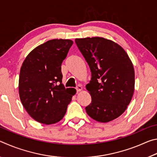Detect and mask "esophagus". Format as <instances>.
Returning a JSON list of instances; mask_svg holds the SVG:
<instances>
[{"label":"esophagus","instance_id":"1","mask_svg":"<svg viewBox=\"0 0 157 157\" xmlns=\"http://www.w3.org/2000/svg\"><path fill=\"white\" fill-rule=\"evenodd\" d=\"M82 87L81 85H78V86L76 87L77 92H79V91H82Z\"/></svg>","mask_w":157,"mask_h":157}]
</instances>
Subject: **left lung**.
<instances>
[{
  "label": "left lung",
  "mask_w": 157,
  "mask_h": 157,
  "mask_svg": "<svg viewBox=\"0 0 157 157\" xmlns=\"http://www.w3.org/2000/svg\"><path fill=\"white\" fill-rule=\"evenodd\" d=\"M75 43L91 72L86 86L91 96L86 113L100 123L113 121L124 113L134 94L132 61L120 45L103 37L75 39Z\"/></svg>",
  "instance_id": "left-lung-1"
}]
</instances>
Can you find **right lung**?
<instances>
[{
  "label": "right lung",
  "mask_w": 157,
  "mask_h": 157,
  "mask_svg": "<svg viewBox=\"0 0 157 157\" xmlns=\"http://www.w3.org/2000/svg\"><path fill=\"white\" fill-rule=\"evenodd\" d=\"M73 44L70 39H52L36 47L20 70L18 92L21 103L32 118L45 124L63 118L76 90L62 84V63Z\"/></svg>",
  "instance_id": "right-lung-1"
}]
</instances>
